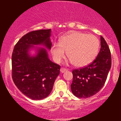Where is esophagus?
<instances>
[{"label": "esophagus", "mask_w": 121, "mask_h": 121, "mask_svg": "<svg viewBox=\"0 0 121 121\" xmlns=\"http://www.w3.org/2000/svg\"><path fill=\"white\" fill-rule=\"evenodd\" d=\"M67 71V69L65 68H61V69H60V72L62 73H64V72Z\"/></svg>", "instance_id": "esophagus-1"}]
</instances>
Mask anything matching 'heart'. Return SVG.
Wrapping results in <instances>:
<instances>
[{
	"label": "heart",
	"instance_id": "obj_1",
	"mask_svg": "<svg viewBox=\"0 0 121 121\" xmlns=\"http://www.w3.org/2000/svg\"><path fill=\"white\" fill-rule=\"evenodd\" d=\"M99 41L93 35L71 31L54 43L52 53L54 60L59 63L64 58L65 52L68 58L75 66L82 67L91 63L98 54Z\"/></svg>",
	"mask_w": 121,
	"mask_h": 121
}]
</instances>
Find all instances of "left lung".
<instances>
[{"label":"left lung","mask_w":121,"mask_h":121,"mask_svg":"<svg viewBox=\"0 0 121 121\" xmlns=\"http://www.w3.org/2000/svg\"><path fill=\"white\" fill-rule=\"evenodd\" d=\"M101 49L91 64L73 71L71 89L78 98H87L96 94L104 85L111 67V56L108 44L101 36Z\"/></svg>","instance_id":"1"}]
</instances>
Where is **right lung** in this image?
Masks as SVG:
<instances>
[{
	"label": "right lung",
	"mask_w": 121,
	"mask_h": 121,
	"mask_svg": "<svg viewBox=\"0 0 121 121\" xmlns=\"http://www.w3.org/2000/svg\"><path fill=\"white\" fill-rule=\"evenodd\" d=\"M51 29L32 31L23 36L13 49L12 57V79L17 88L26 96L40 100L49 95L60 74V66L48 58L47 50L34 46L52 47ZM36 49L31 56L29 51Z\"/></svg>",
	"instance_id": "add662e5"
}]
</instances>
